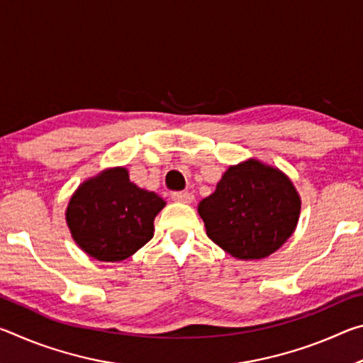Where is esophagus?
<instances>
[{
  "label": "esophagus",
  "instance_id": "34e87169",
  "mask_svg": "<svg viewBox=\"0 0 363 363\" xmlns=\"http://www.w3.org/2000/svg\"><path fill=\"white\" fill-rule=\"evenodd\" d=\"M171 199L174 201H179V203H192L194 195L190 192H173L171 194Z\"/></svg>",
  "mask_w": 363,
  "mask_h": 363
}]
</instances>
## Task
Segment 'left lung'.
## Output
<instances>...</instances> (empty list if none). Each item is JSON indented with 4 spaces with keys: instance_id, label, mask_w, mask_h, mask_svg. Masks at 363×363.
<instances>
[{
    "instance_id": "left-lung-1",
    "label": "left lung",
    "mask_w": 363,
    "mask_h": 363,
    "mask_svg": "<svg viewBox=\"0 0 363 363\" xmlns=\"http://www.w3.org/2000/svg\"><path fill=\"white\" fill-rule=\"evenodd\" d=\"M301 200L291 181L256 160L230 167L199 214L211 240L238 259H261L291 237Z\"/></svg>"
}]
</instances>
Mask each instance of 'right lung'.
Wrapping results in <instances>:
<instances>
[{
    "label": "right lung",
    "instance_id": "obj_1",
    "mask_svg": "<svg viewBox=\"0 0 363 363\" xmlns=\"http://www.w3.org/2000/svg\"><path fill=\"white\" fill-rule=\"evenodd\" d=\"M164 206L157 194L130 181L126 168H113L83 182L67 208V224L84 253L118 262L153 237V219Z\"/></svg>",
    "mask_w": 363,
    "mask_h": 363
}]
</instances>
